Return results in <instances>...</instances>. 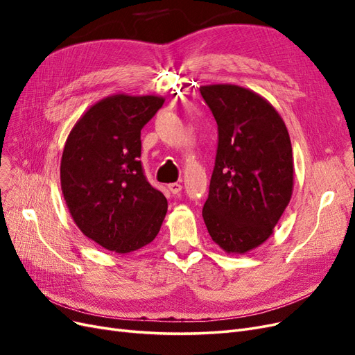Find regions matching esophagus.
Segmentation results:
<instances>
[{"mask_svg":"<svg viewBox=\"0 0 355 355\" xmlns=\"http://www.w3.org/2000/svg\"><path fill=\"white\" fill-rule=\"evenodd\" d=\"M167 188H168V191H170L173 196L179 194V192L182 191V185H180V184H176V182H175V184H168Z\"/></svg>","mask_w":355,"mask_h":355,"instance_id":"1","label":"esophagus"}]
</instances>
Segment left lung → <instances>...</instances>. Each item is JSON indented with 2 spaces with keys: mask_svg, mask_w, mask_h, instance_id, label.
Masks as SVG:
<instances>
[{
  "mask_svg": "<svg viewBox=\"0 0 355 355\" xmlns=\"http://www.w3.org/2000/svg\"><path fill=\"white\" fill-rule=\"evenodd\" d=\"M218 123V151L202 219L225 253L244 254L271 237L293 192V155L282 115L234 84L200 87Z\"/></svg>",
  "mask_w": 355,
  "mask_h": 355,
  "instance_id": "left-lung-1",
  "label": "left lung"
}]
</instances>
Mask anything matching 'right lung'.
Segmentation results:
<instances>
[{"label":"right lung","mask_w":355,"mask_h":355,"mask_svg":"<svg viewBox=\"0 0 355 355\" xmlns=\"http://www.w3.org/2000/svg\"><path fill=\"white\" fill-rule=\"evenodd\" d=\"M161 96L116 93L92 105L63 146L60 187L80 231L115 253L151 243L167 200L146 180L141 130L163 106Z\"/></svg>","instance_id":"add662e5"}]
</instances>
